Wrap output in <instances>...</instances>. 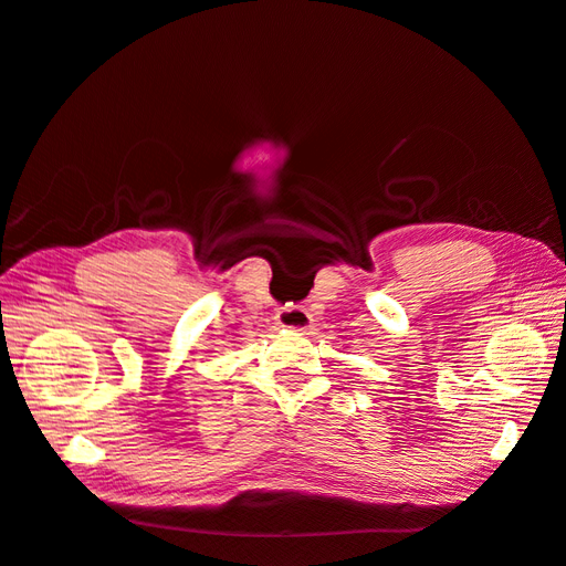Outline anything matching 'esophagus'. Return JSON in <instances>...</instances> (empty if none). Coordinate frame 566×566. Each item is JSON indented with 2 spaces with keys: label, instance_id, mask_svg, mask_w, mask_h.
Here are the masks:
<instances>
[{
  "label": "esophagus",
  "instance_id": "esophagus-1",
  "mask_svg": "<svg viewBox=\"0 0 566 566\" xmlns=\"http://www.w3.org/2000/svg\"><path fill=\"white\" fill-rule=\"evenodd\" d=\"M277 324L282 328H289V331H310L312 328V314L305 310V307H298V305H286L277 312Z\"/></svg>",
  "mask_w": 566,
  "mask_h": 566
}]
</instances>
